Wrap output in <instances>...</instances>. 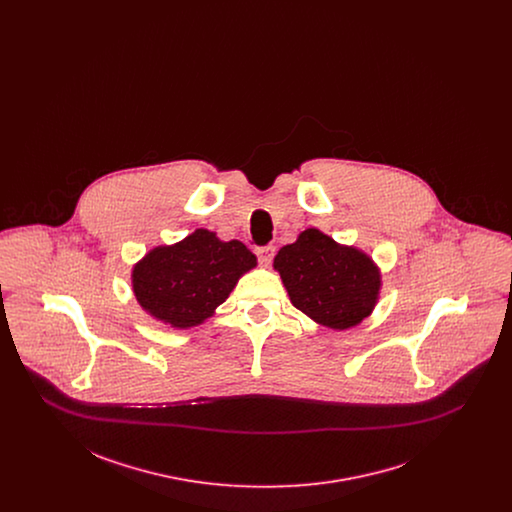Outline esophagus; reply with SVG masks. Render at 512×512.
Returning <instances> with one entry per match:
<instances>
[{"mask_svg": "<svg viewBox=\"0 0 512 512\" xmlns=\"http://www.w3.org/2000/svg\"><path fill=\"white\" fill-rule=\"evenodd\" d=\"M255 253H257V257H259V263H261L263 267H268V265L272 263V257H274V247H272V245H263V247H257Z\"/></svg>", "mask_w": 512, "mask_h": 512, "instance_id": "1", "label": "esophagus"}]
</instances>
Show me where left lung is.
Here are the masks:
<instances>
[{
  "mask_svg": "<svg viewBox=\"0 0 512 512\" xmlns=\"http://www.w3.org/2000/svg\"><path fill=\"white\" fill-rule=\"evenodd\" d=\"M274 268L293 307L334 330L357 326L378 299L380 272L372 259L355 247L336 244L317 228L284 245L274 257Z\"/></svg>",
  "mask_w": 512,
  "mask_h": 512,
  "instance_id": "obj_1",
  "label": "left lung"
}]
</instances>
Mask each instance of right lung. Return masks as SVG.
<instances>
[{
    "label": "right lung",
    "instance_id": "add662e5",
    "mask_svg": "<svg viewBox=\"0 0 512 512\" xmlns=\"http://www.w3.org/2000/svg\"><path fill=\"white\" fill-rule=\"evenodd\" d=\"M255 265L257 257L242 242H220L199 228L178 244L151 249L132 270V288L151 317L190 328L211 317Z\"/></svg>",
    "mask_w": 512,
    "mask_h": 512
}]
</instances>
